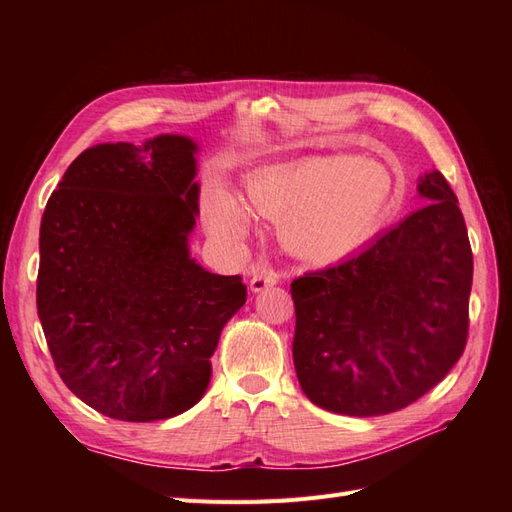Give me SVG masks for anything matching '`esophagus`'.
Masks as SVG:
<instances>
[{"label":"esophagus","instance_id":"34e87169","mask_svg":"<svg viewBox=\"0 0 512 512\" xmlns=\"http://www.w3.org/2000/svg\"><path fill=\"white\" fill-rule=\"evenodd\" d=\"M280 282V273H277L267 262H258V265L252 269V280H250V290L260 292L269 286H275Z\"/></svg>","mask_w":512,"mask_h":512}]
</instances>
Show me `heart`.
<instances>
[{
	"mask_svg": "<svg viewBox=\"0 0 512 512\" xmlns=\"http://www.w3.org/2000/svg\"><path fill=\"white\" fill-rule=\"evenodd\" d=\"M250 205L275 224L292 254L327 265L359 250L389 215L397 183L389 168L352 156H318L262 170L245 185ZM213 237L239 239L250 215L226 190L207 203Z\"/></svg>",
	"mask_w": 512,
	"mask_h": 512,
	"instance_id": "heart-1",
	"label": "heart"
}]
</instances>
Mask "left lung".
I'll return each instance as SVG.
<instances>
[{
    "mask_svg": "<svg viewBox=\"0 0 512 512\" xmlns=\"http://www.w3.org/2000/svg\"><path fill=\"white\" fill-rule=\"evenodd\" d=\"M429 203L365 250L297 277L294 369L312 404L380 416L431 391L466 348L472 247L440 170L416 185Z\"/></svg>",
    "mask_w": 512,
    "mask_h": 512,
    "instance_id": "1",
    "label": "left lung"
}]
</instances>
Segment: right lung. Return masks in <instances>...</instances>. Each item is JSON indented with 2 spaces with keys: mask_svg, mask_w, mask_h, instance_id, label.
Returning <instances> with one entry per match:
<instances>
[{
  "mask_svg": "<svg viewBox=\"0 0 512 512\" xmlns=\"http://www.w3.org/2000/svg\"><path fill=\"white\" fill-rule=\"evenodd\" d=\"M196 143L160 134L76 158L40 224L36 305L59 378L117 421L149 423L198 404L241 275L190 256Z\"/></svg>",
  "mask_w": 512,
  "mask_h": 512,
  "instance_id": "right-lung-1",
  "label": "right lung"
}]
</instances>
